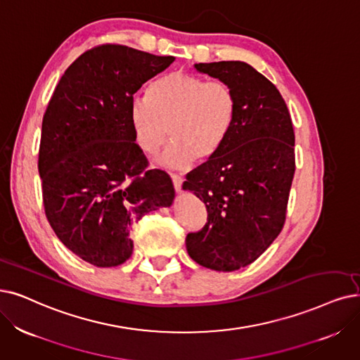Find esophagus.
Returning <instances> with one entry per match:
<instances>
[{
  "label": "esophagus",
  "instance_id": "34e87169",
  "mask_svg": "<svg viewBox=\"0 0 360 360\" xmlns=\"http://www.w3.org/2000/svg\"><path fill=\"white\" fill-rule=\"evenodd\" d=\"M171 180H172V184H174L176 192H180V191H181V184H183V179H181L180 176L171 174Z\"/></svg>",
  "mask_w": 360,
  "mask_h": 360
}]
</instances>
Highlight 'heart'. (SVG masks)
<instances>
[{
  "mask_svg": "<svg viewBox=\"0 0 360 360\" xmlns=\"http://www.w3.org/2000/svg\"><path fill=\"white\" fill-rule=\"evenodd\" d=\"M236 113L232 85L180 70L155 81L149 97L130 100L133 137L141 152L153 155L160 150L168 130L174 139L156 158V164L168 169L212 160L232 133Z\"/></svg>",
  "mask_w": 360,
  "mask_h": 360,
  "instance_id": "1",
  "label": "heart"
}]
</instances>
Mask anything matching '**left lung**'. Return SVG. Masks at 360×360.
I'll use <instances>...</instances> for the list:
<instances>
[{
  "instance_id": "1",
  "label": "left lung",
  "mask_w": 360,
  "mask_h": 360,
  "mask_svg": "<svg viewBox=\"0 0 360 360\" xmlns=\"http://www.w3.org/2000/svg\"><path fill=\"white\" fill-rule=\"evenodd\" d=\"M195 69L232 85L238 113L221 150L183 183L208 212L186 248L200 266L233 271L255 262L283 227L295 171L294 128L278 89L251 65L230 60Z\"/></svg>"
}]
</instances>
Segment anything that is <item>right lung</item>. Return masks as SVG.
I'll list each match as a JSON object with an SVG mask.
<instances>
[{
	"label": "right lung",
	"instance_id": "right-lung-1",
	"mask_svg": "<svg viewBox=\"0 0 360 360\" xmlns=\"http://www.w3.org/2000/svg\"><path fill=\"white\" fill-rule=\"evenodd\" d=\"M176 57L105 44L60 78L42 118L38 169L46 215L63 245L96 267L133 254L131 226L171 207L167 172L146 169L130 124V100Z\"/></svg>",
	"mask_w": 360,
	"mask_h": 360
}]
</instances>
